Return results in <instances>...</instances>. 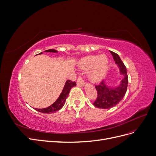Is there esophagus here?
<instances>
[{
    "label": "esophagus",
    "mask_w": 156,
    "mask_h": 156,
    "mask_svg": "<svg viewBox=\"0 0 156 156\" xmlns=\"http://www.w3.org/2000/svg\"><path fill=\"white\" fill-rule=\"evenodd\" d=\"M76 83H77L78 86H79V87H83V86H84L85 82L83 81V78L81 76H79L78 78L77 81H76Z\"/></svg>",
    "instance_id": "obj_1"
}]
</instances>
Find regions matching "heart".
I'll use <instances>...</instances> for the list:
<instances>
[{
    "label": "heart",
    "mask_w": 156,
    "mask_h": 156,
    "mask_svg": "<svg viewBox=\"0 0 156 156\" xmlns=\"http://www.w3.org/2000/svg\"><path fill=\"white\" fill-rule=\"evenodd\" d=\"M79 67L89 71V79L91 82L98 83L104 78L108 69V59L106 55H88L80 60Z\"/></svg>",
    "instance_id": "b5f03b06"
}]
</instances>
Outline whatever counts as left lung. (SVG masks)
I'll list each match as a JSON object with an SVG mask.
<instances>
[{"instance_id": "left-lung-1", "label": "left lung", "mask_w": 156, "mask_h": 156, "mask_svg": "<svg viewBox=\"0 0 156 156\" xmlns=\"http://www.w3.org/2000/svg\"><path fill=\"white\" fill-rule=\"evenodd\" d=\"M116 64L118 65L120 74L123 76V79L117 87H108L104 81L101 82L99 85H96L98 92V97L93 103V105L100 108L108 109L113 107L122 100L127 90L128 75L126 68L121 60L119 55L110 51Z\"/></svg>"}]
</instances>
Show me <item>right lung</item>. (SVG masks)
<instances>
[{"instance_id":"obj_1","label":"right lung","mask_w":156,"mask_h":156,"mask_svg":"<svg viewBox=\"0 0 156 156\" xmlns=\"http://www.w3.org/2000/svg\"><path fill=\"white\" fill-rule=\"evenodd\" d=\"M45 52H51V53H57V51L55 49H48L44 51ZM42 53H40V54H42ZM76 85V83L75 82H73L71 80H67L64 87L62 91V93L58 99L49 107L44 108H34L36 111L42 112V113H53L58 111L60 110L63 107V106L65 104V101L67 99V98L69 94V92L71 89L72 87H74Z\"/></svg>"}]
</instances>
